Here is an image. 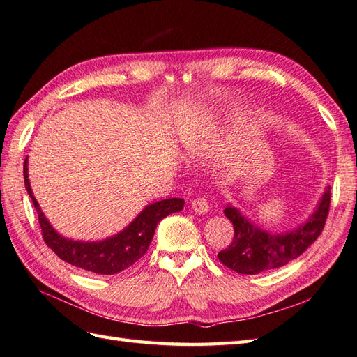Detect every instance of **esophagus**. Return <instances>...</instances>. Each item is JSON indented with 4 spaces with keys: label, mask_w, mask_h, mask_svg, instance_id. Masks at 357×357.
<instances>
[{
    "label": "esophagus",
    "mask_w": 357,
    "mask_h": 357,
    "mask_svg": "<svg viewBox=\"0 0 357 357\" xmlns=\"http://www.w3.org/2000/svg\"><path fill=\"white\" fill-rule=\"evenodd\" d=\"M191 208L197 213H206V212L209 211V203H208V200H206V199H195L191 203Z\"/></svg>",
    "instance_id": "34e87169"
}]
</instances>
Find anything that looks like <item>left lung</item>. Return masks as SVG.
I'll return each mask as SVG.
<instances>
[{"label":"left lung","mask_w":357,"mask_h":357,"mask_svg":"<svg viewBox=\"0 0 357 357\" xmlns=\"http://www.w3.org/2000/svg\"><path fill=\"white\" fill-rule=\"evenodd\" d=\"M330 186H327L305 223L282 234L263 231L238 209L227 204L225 215L234 225V240L218 253V259L227 268L243 275H257L286 266L321 235L330 211Z\"/></svg>","instance_id":"obj_1"}]
</instances>
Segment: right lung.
<instances>
[{
    "instance_id": "obj_1",
    "label": "right lung",
    "mask_w": 357,
    "mask_h": 357,
    "mask_svg": "<svg viewBox=\"0 0 357 357\" xmlns=\"http://www.w3.org/2000/svg\"><path fill=\"white\" fill-rule=\"evenodd\" d=\"M24 183L38 212L45 244L66 263L99 275H114L131 267L145 255L160 220L183 209V199H166L148 204L128 227L102 241H75L61 236L47 221L33 197L29 181L27 158L24 160Z\"/></svg>"
}]
</instances>
